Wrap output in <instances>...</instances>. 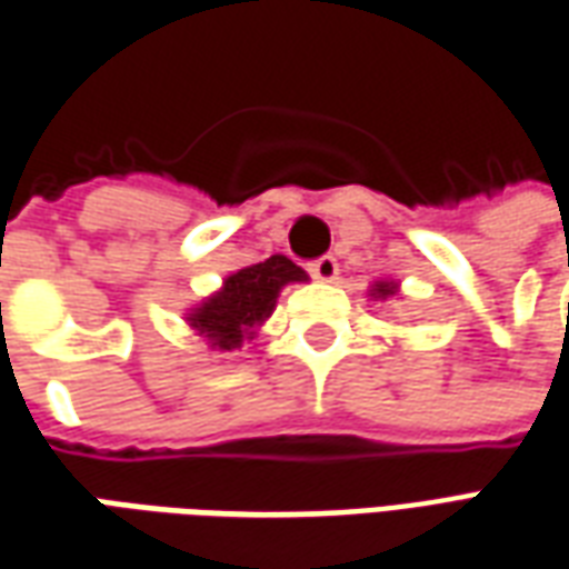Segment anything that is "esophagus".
<instances>
[{
  "label": "esophagus",
  "instance_id": "34e87169",
  "mask_svg": "<svg viewBox=\"0 0 569 569\" xmlns=\"http://www.w3.org/2000/svg\"><path fill=\"white\" fill-rule=\"evenodd\" d=\"M338 259L335 256H319L317 262H310V273L317 277V280H322V283H331L335 277H338Z\"/></svg>",
  "mask_w": 569,
  "mask_h": 569
}]
</instances>
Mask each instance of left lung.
Masks as SVG:
<instances>
[{"instance_id": "8db88e82", "label": "left lung", "mask_w": 569, "mask_h": 569, "mask_svg": "<svg viewBox=\"0 0 569 569\" xmlns=\"http://www.w3.org/2000/svg\"><path fill=\"white\" fill-rule=\"evenodd\" d=\"M391 292H395V286H389V283H377V289H373V296H380V298L391 296Z\"/></svg>"}]
</instances>
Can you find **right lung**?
Listing matches in <instances>:
<instances>
[{
    "label": "right lung",
    "mask_w": 569,
    "mask_h": 569,
    "mask_svg": "<svg viewBox=\"0 0 569 569\" xmlns=\"http://www.w3.org/2000/svg\"><path fill=\"white\" fill-rule=\"evenodd\" d=\"M296 280H305V271L286 256H271L264 262L231 273L222 292L208 298L189 317V322L210 340V347L231 352L241 347L243 338H252V328L271 317L280 289Z\"/></svg>",
    "instance_id": "1"
}]
</instances>
